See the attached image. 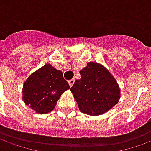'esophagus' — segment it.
I'll return each instance as SVG.
<instances>
[{"label":"esophagus","instance_id":"esophagus-1","mask_svg":"<svg viewBox=\"0 0 151 151\" xmlns=\"http://www.w3.org/2000/svg\"><path fill=\"white\" fill-rule=\"evenodd\" d=\"M68 83H69V86L71 87L74 85V83H75V79H71V80L68 81Z\"/></svg>","mask_w":151,"mask_h":151}]
</instances>
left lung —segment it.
Returning a JSON list of instances; mask_svg holds the SVG:
<instances>
[{
	"label": "left lung",
	"mask_w": 151,
	"mask_h": 151,
	"mask_svg": "<svg viewBox=\"0 0 151 151\" xmlns=\"http://www.w3.org/2000/svg\"><path fill=\"white\" fill-rule=\"evenodd\" d=\"M70 91L80 111L90 116L105 113L120 99V88L109 70L98 62H90L80 71Z\"/></svg>",
	"instance_id": "left-lung-1"
}]
</instances>
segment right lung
<instances>
[{"instance_id": "add662e5", "label": "right lung", "mask_w": 151, "mask_h": 151, "mask_svg": "<svg viewBox=\"0 0 151 151\" xmlns=\"http://www.w3.org/2000/svg\"><path fill=\"white\" fill-rule=\"evenodd\" d=\"M69 84L61 70L46 64L27 78L23 86V101L36 113L45 114L52 111Z\"/></svg>"}]
</instances>
